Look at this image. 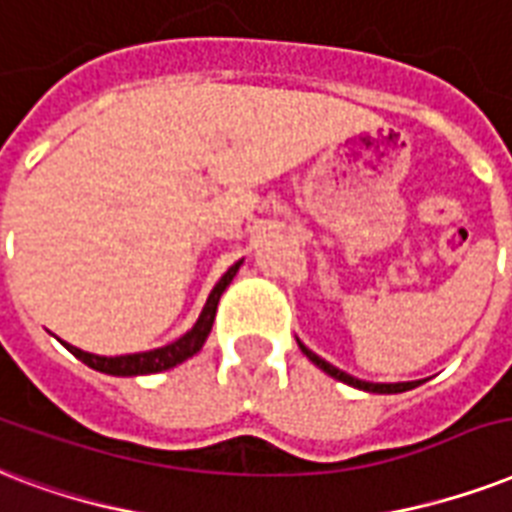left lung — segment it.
Wrapping results in <instances>:
<instances>
[{
	"mask_svg": "<svg viewBox=\"0 0 512 512\" xmlns=\"http://www.w3.org/2000/svg\"><path fill=\"white\" fill-rule=\"evenodd\" d=\"M296 342H299V339H296ZM299 347H301V352H304V355H307V358H310L312 363H315V366L320 368V371H326L328 376H334V379H339V382H344V384H350V387H358V390L382 392V395H390V392L414 390V387H417V384H419V382H398V384L363 382V379H355V376L344 374V371H339V368H336V366H331L328 360H323V358H320V355H315V352H312V350H307V347H304V344H301V342H299Z\"/></svg>",
	"mask_w": 512,
	"mask_h": 512,
	"instance_id": "obj_1",
	"label": "left lung"
}]
</instances>
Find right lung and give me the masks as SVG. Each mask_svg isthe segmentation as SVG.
Here are the masks:
<instances>
[{
    "mask_svg": "<svg viewBox=\"0 0 512 512\" xmlns=\"http://www.w3.org/2000/svg\"><path fill=\"white\" fill-rule=\"evenodd\" d=\"M243 261H237L232 267L221 275V280L216 283V288L211 291L208 301H205V307H202L200 318L194 323L189 331H186L181 339L176 342L165 344V347H157V350L149 352H133V355H117V358H106V355H93V352L79 350V347H71V344L63 342V347L79 358L85 366L95 368V371H101V374H112V376H141V374H157V371H168V368L178 366V363H184L186 358H192L197 352L202 350V344L208 339L213 328V318H216V307H219L221 293L227 291V285L232 283V277L237 275V269H240Z\"/></svg>",
    "mask_w": 512,
    "mask_h": 512,
    "instance_id": "add662e5",
    "label": "right lung"
}]
</instances>
